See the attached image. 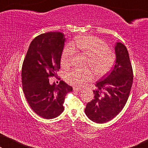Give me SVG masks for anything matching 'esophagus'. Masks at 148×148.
<instances>
[{
    "instance_id": "1",
    "label": "esophagus",
    "mask_w": 148,
    "mask_h": 148,
    "mask_svg": "<svg viewBox=\"0 0 148 148\" xmlns=\"http://www.w3.org/2000/svg\"><path fill=\"white\" fill-rule=\"evenodd\" d=\"M73 90L75 92H79V91L82 90V88H73Z\"/></svg>"
}]
</instances>
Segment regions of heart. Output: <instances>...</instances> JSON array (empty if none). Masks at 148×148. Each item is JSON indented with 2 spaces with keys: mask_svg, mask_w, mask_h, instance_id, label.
I'll return each mask as SVG.
<instances>
[{
  "mask_svg": "<svg viewBox=\"0 0 148 148\" xmlns=\"http://www.w3.org/2000/svg\"><path fill=\"white\" fill-rule=\"evenodd\" d=\"M76 52L88 57V66L92 69L98 77L108 73L114 65L116 55L102 40L94 36H86L77 39L72 44L64 46L60 57V63L63 67L69 66ZM66 82L76 87H82L94 79L92 71L73 69L64 75Z\"/></svg>",
  "mask_w": 148,
  "mask_h": 148,
  "instance_id": "b5f03b06",
  "label": "heart"
}]
</instances>
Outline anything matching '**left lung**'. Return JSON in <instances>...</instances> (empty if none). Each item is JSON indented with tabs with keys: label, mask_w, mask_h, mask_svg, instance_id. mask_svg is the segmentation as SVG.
<instances>
[{
	"label": "left lung",
	"mask_w": 148,
	"mask_h": 148,
	"mask_svg": "<svg viewBox=\"0 0 148 148\" xmlns=\"http://www.w3.org/2000/svg\"><path fill=\"white\" fill-rule=\"evenodd\" d=\"M116 61L110 73L96 84L94 98L86 104L85 113L90 120L104 123L114 119L124 108L133 84V69L124 44L116 42Z\"/></svg>",
	"instance_id": "left-lung-1"
}]
</instances>
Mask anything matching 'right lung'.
<instances>
[{
  "mask_svg": "<svg viewBox=\"0 0 148 148\" xmlns=\"http://www.w3.org/2000/svg\"><path fill=\"white\" fill-rule=\"evenodd\" d=\"M64 41L61 32L38 36L30 44L22 66V86L26 100L36 114L46 119L56 118L63 112L66 95L73 90L63 81L56 86L50 85L48 79L59 70Z\"/></svg>",
  "mask_w": 148,
  "mask_h": 148,
  "instance_id": "right-lung-1",
  "label": "right lung"
}]
</instances>
